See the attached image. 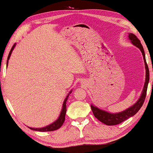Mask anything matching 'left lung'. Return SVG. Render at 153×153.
Here are the masks:
<instances>
[{"instance_id": "8db88e82", "label": "left lung", "mask_w": 153, "mask_h": 153, "mask_svg": "<svg viewBox=\"0 0 153 153\" xmlns=\"http://www.w3.org/2000/svg\"><path fill=\"white\" fill-rule=\"evenodd\" d=\"M128 39L131 40L132 44L137 47L142 52L145 62V67H146V82H145L143 91L141 93L140 98L134 104L126 109L125 111L119 113H109L108 111L101 110V109L97 108V106H94L93 104L91 105L92 112H93L94 116L101 123L107 126L117 125V124H119L120 123L123 122L124 120L128 119L129 118L134 116L142 107L145 99H146L147 89H148L149 80H150V73H149L148 66L146 62V54H145L144 50H143V45H141L140 41L137 39V37L135 35H133V33H129Z\"/></svg>"}]
</instances>
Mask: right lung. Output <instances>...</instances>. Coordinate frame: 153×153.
<instances>
[{"label":"right lung","mask_w":153,"mask_h":153,"mask_svg":"<svg viewBox=\"0 0 153 153\" xmlns=\"http://www.w3.org/2000/svg\"><path fill=\"white\" fill-rule=\"evenodd\" d=\"M16 44H14V45L13 46V48H11L10 53L8 54V56H7V64H8V60L10 59L11 54H12L13 50H14L15 47H16ZM72 90H71L70 92L68 94V95L67 96V97L65 98V101L63 102V105H62V108L61 111V113H60L59 116L58 117V118L56 119L55 121L52 123L50 124V125L45 126V127L43 128H31V127H28L29 128H30L31 130H33V131H40V132H47V131H55V130L59 129L60 127L62 126V124L64 123L65 120V115H66V112H67V105H66V102H67L68 97H69V95L71 93Z\"/></svg>","instance_id":"1"}]
</instances>
